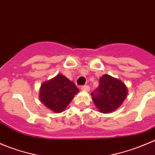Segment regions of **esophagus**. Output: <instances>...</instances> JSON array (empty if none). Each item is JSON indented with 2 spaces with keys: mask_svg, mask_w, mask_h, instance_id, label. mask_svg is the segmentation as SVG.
Instances as JSON below:
<instances>
[{
  "mask_svg": "<svg viewBox=\"0 0 155 155\" xmlns=\"http://www.w3.org/2000/svg\"><path fill=\"white\" fill-rule=\"evenodd\" d=\"M81 90L85 91H89L90 87H89V85H82V86L81 87Z\"/></svg>",
  "mask_w": 155,
  "mask_h": 155,
  "instance_id": "34e87169",
  "label": "esophagus"
}]
</instances>
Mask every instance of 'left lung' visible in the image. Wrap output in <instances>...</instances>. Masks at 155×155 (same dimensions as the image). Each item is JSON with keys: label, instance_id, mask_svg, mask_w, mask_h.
I'll return each mask as SVG.
<instances>
[{"label": "left lung", "instance_id": "obj_1", "mask_svg": "<svg viewBox=\"0 0 155 155\" xmlns=\"http://www.w3.org/2000/svg\"><path fill=\"white\" fill-rule=\"evenodd\" d=\"M91 95L100 112L110 113L124 102L127 95V89L122 81L105 74L100 78L99 86Z\"/></svg>", "mask_w": 155, "mask_h": 155}]
</instances>
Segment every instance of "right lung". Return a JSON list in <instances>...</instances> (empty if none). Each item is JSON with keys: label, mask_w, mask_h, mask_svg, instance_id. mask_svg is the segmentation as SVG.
<instances>
[{"label": "right lung", "mask_w": 155, "mask_h": 155, "mask_svg": "<svg viewBox=\"0 0 155 155\" xmlns=\"http://www.w3.org/2000/svg\"><path fill=\"white\" fill-rule=\"evenodd\" d=\"M79 89L62 74L43 82L40 90V100L43 105L56 113L61 112L71 102Z\"/></svg>", "instance_id": "obj_1"}]
</instances>
